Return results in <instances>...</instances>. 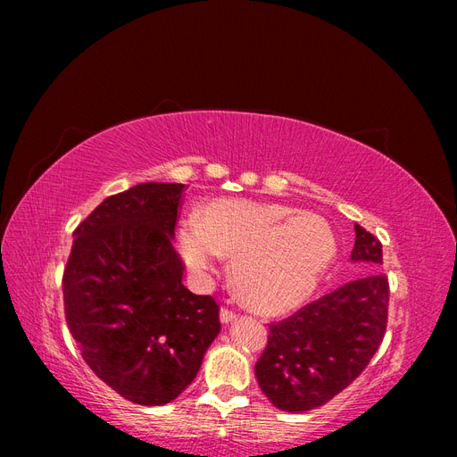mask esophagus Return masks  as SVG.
<instances>
[{"label": "esophagus", "instance_id": "esophagus-1", "mask_svg": "<svg viewBox=\"0 0 457 457\" xmlns=\"http://www.w3.org/2000/svg\"><path fill=\"white\" fill-rule=\"evenodd\" d=\"M234 318H237V311H232V309H228V307L220 309V322L228 324V322L234 320Z\"/></svg>", "mask_w": 457, "mask_h": 457}]
</instances>
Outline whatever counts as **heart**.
<instances>
[{
	"label": "heart",
	"instance_id": "b5f03b06",
	"mask_svg": "<svg viewBox=\"0 0 457 457\" xmlns=\"http://www.w3.org/2000/svg\"><path fill=\"white\" fill-rule=\"evenodd\" d=\"M192 270L210 272L220 253L234 257L240 295L262 312L301 305L336 259L337 242L320 215L276 204L220 200L179 232Z\"/></svg>",
	"mask_w": 457,
	"mask_h": 457
}]
</instances>
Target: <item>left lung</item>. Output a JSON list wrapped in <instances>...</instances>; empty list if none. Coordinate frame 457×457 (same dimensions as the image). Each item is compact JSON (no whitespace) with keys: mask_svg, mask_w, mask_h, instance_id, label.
I'll return each mask as SVG.
<instances>
[{"mask_svg":"<svg viewBox=\"0 0 457 457\" xmlns=\"http://www.w3.org/2000/svg\"><path fill=\"white\" fill-rule=\"evenodd\" d=\"M353 261L376 269L381 242L354 225ZM389 316V280L383 272L343 284L280 322L269 324L267 347L255 364L261 391L284 411H309L361 376L378 353Z\"/></svg>","mask_w":457,"mask_h":457,"instance_id":"obj_1","label":"left lung"}]
</instances>
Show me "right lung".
Masks as SVG:
<instances>
[{"mask_svg":"<svg viewBox=\"0 0 457 457\" xmlns=\"http://www.w3.org/2000/svg\"><path fill=\"white\" fill-rule=\"evenodd\" d=\"M185 185L141 183L81 220L62 274L66 324L86 364L143 406L168 404L196 378L219 305L183 286L171 238Z\"/></svg>","mask_w":457,"mask_h":457,"instance_id":"1","label":"right lung"}]
</instances>
